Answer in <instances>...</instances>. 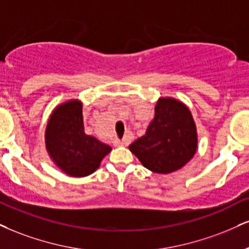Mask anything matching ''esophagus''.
Segmentation results:
<instances>
[{"instance_id":"obj_1","label":"esophagus","mask_w":249,"mask_h":249,"mask_svg":"<svg viewBox=\"0 0 249 249\" xmlns=\"http://www.w3.org/2000/svg\"><path fill=\"white\" fill-rule=\"evenodd\" d=\"M115 145L116 146H127L128 145V139L124 138V139H122V140H116Z\"/></svg>"}]
</instances>
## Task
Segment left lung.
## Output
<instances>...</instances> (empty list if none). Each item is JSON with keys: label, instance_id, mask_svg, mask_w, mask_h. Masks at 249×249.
I'll return each mask as SVG.
<instances>
[{"label": "left lung", "instance_id": "left-lung-1", "mask_svg": "<svg viewBox=\"0 0 249 249\" xmlns=\"http://www.w3.org/2000/svg\"><path fill=\"white\" fill-rule=\"evenodd\" d=\"M197 147V127L189 107L174 97H160L145 134L128 149L147 169L169 174L189 162Z\"/></svg>", "mask_w": 249, "mask_h": 249}]
</instances>
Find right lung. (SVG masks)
Segmentation results:
<instances>
[{"label":"right lung","mask_w":249,"mask_h":249,"mask_svg":"<svg viewBox=\"0 0 249 249\" xmlns=\"http://www.w3.org/2000/svg\"><path fill=\"white\" fill-rule=\"evenodd\" d=\"M45 146L51 160L71 178H85L100 167L111 147L85 132L82 102L77 98L62 102L51 112Z\"/></svg>","instance_id":"right-lung-1"}]
</instances>
